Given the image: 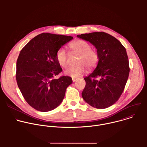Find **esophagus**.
Here are the masks:
<instances>
[{
	"instance_id": "obj_1",
	"label": "esophagus",
	"mask_w": 147,
	"mask_h": 147,
	"mask_svg": "<svg viewBox=\"0 0 147 147\" xmlns=\"http://www.w3.org/2000/svg\"><path fill=\"white\" fill-rule=\"evenodd\" d=\"M78 78H72V80H73V82H75L77 80Z\"/></svg>"
}]
</instances>
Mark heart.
I'll list each match as a JSON object with an SVG mask.
<instances>
[{"instance_id":"b5f03b06","label":"heart","mask_w":147,"mask_h":147,"mask_svg":"<svg viewBox=\"0 0 147 147\" xmlns=\"http://www.w3.org/2000/svg\"><path fill=\"white\" fill-rule=\"evenodd\" d=\"M71 51L78 55L79 57L76 66H70L65 70V74L73 78L78 77L86 71V67L89 70L95 69L98 64L99 56L98 53L91 49V46L87 42L78 39L69 45ZM56 59L62 67H66L68 64V53L64 48H59L56 53Z\"/></svg>"}]
</instances>
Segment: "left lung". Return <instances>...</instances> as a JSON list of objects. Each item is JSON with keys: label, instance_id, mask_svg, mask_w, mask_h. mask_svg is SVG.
<instances>
[{"label": "left lung", "instance_id": "left-lung-1", "mask_svg": "<svg viewBox=\"0 0 147 147\" xmlns=\"http://www.w3.org/2000/svg\"><path fill=\"white\" fill-rule=\"evenodd\" d=\"M93 45L99 60L94 70L84 78L86 85L82 97L91 107L105 109L120 98L129 77L130 68L126 50L114 36L103 32L77 36Z\"/></svg>", "mask_w": 147, "mask_h": 147}]
</instances>
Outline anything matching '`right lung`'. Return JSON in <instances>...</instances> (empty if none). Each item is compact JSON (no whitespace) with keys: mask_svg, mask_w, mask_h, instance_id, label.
<instances>
[{"mask_svg":"<svg viewBox=\"0 0 147 147\" xmlns=\"http://www.w3.org/2000/svg\"><path fill=\"white\" fill-rule=\"evenodd\" d=\"M73 38L42 33L32 38L21 51L16 65L17 83L25 100L35 109L49 112L63 100L66 88L73 81L69 76L55 78L62 71L56 53Z\"/></svg>","mask_w":147,"mask_h":147,"instance_id":"1","label":"right lung"}]
</instances>
